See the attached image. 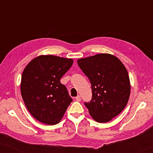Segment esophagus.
I'll list each match as a JSON object with an SVG mask.
<instances>
[{
	"label": "esophagus",
	"mask_w": 153,
	"mask_h": 153,
	"mask_svg": "<svg viewBox=\"0 0 153 153\" xmlns=\"http://www.w3.org/2000/svg\"><path fill=\"white\" fill-rule=\"evenodd\" d=\"M75 100H76L77 102H80L81 100L80 95H78V96H77V97H76V98H75Z\"/></svg>",
	"instance_id": "1"
}]
</instances>
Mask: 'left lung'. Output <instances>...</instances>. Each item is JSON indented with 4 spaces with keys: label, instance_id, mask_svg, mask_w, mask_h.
<instances>
[{
    "label": "left lung",
    "instance_id": "obj_1",
    "mask_svg": "<svg viewBox=\"0 0 153 153\" xmlns=\"http://www.w3.org/2000/svg\"><path fill=\"white\" fill-rule=\"evenodd\" d=\"M77 63L91 83L92 100L84 103L91 117L101 123L111 120L124 109L130 95L125 65L108 53L80 58Z\"/></svg>",
    "mask_w": 153,
    "mask_h": 153
}]
</instances>
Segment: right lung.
Returning a JSON list of instances; mask_svg holds the SVG:
<instances>
[{"label":"right lung","instance_id":"add662e5","mask_svg":"<svg viewBox=\"0 0 153 153\" xmlns=\"http://www.w3.org/2000/svg\"><path fill=\"white\" fill-rule=\"evenodd\" d=\"M71 58L42 55L33 59L23 72L21 93L26 108L45 124H58L72 102L60 79L73 64Z\"/></svg>","mask_w":153,"mask_h":153}]
</instances>
